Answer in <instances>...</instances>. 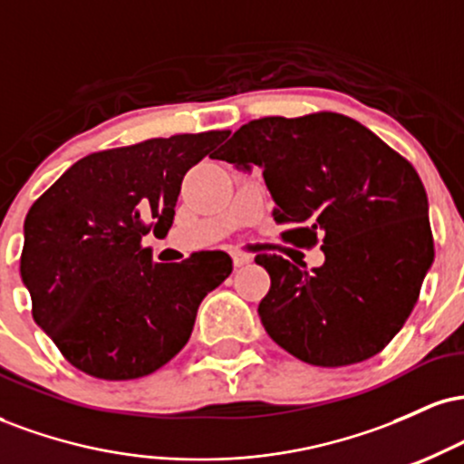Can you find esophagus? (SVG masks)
<instances>
[{
    "mask_svg": "<svg viewBox=\"0 0 464 464\" xmlns=\"http://www.w3.org/2000/svg\"><path fill=\"white\" fill-rule=\"evenodd\" d=\"M231 257H233V264L237 266H246V264H250L253 262V257H250L248 253H244V250H231Z\"/></svg>",
    "mask_w": 464,
    "mask_h": 464,
    "instance_id": "34e87169",
    "label": "esophagus"
}]
</instances>
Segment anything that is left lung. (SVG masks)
<instances>
[{
    "label": "left lung",
    "instance_id": "8db88e82",
    "mask_svg": "<svg viewBox=\"0 0 464 464\" xmlns=\"http://www.w3.org/2000/svg\"><path fill=\"white\" fill-rule=\"evenodd\" d=\"M214 159L259 165L273 218L295 246L323 237L324 264L307 273L259 253L270 275L259 318L307 364L349 366L380 353L414 310L434 262L428 196L417 169L347 115L318 111L244 124Z\"/></svg>",
    "mask_w": 464,
    "mask_h": 464
}]
</instances>
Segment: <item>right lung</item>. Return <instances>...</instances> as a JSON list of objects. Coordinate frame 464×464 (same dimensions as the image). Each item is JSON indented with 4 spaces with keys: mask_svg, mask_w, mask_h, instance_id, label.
<instances>
[{
    "mask_svg": "<svg viewBox=\"0 0 464 464\" xmlns=\"http://www.w3.org/2000/svg\"><path fill=\"white\" fill-rule=\"evenodd\" d=\"M227 130L157 137L82 157L30 207L21 279L32 318L69 364L98 380L150 375L188 344L198 305L231 275L225 250L157 264L185 172Z\"/></svg>",
    "mask_w": 464,
    "mask_h": 464,
    "instance_id": "1",
    "label": "right lung"
}]
</instances>
